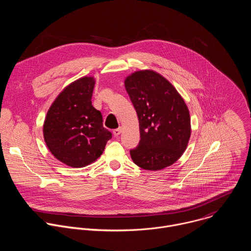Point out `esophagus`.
Listing matches in <instances>:
<instances>
[{"instance_id": "esophagus-1", "label": "esophagus", "mask_w": 251, "mask_h": 251, "mask_svg": "<svg viewBox=\"0 0 251 251\" xmlns=\"http://www.w3.org/2000/svg\"><path fill=\"white\" fill-rule=\"evenodd\" d=\"M121 132H122V128H121V127H119V128H117V129L113 130V134H114V136H119V135L121 134Z\"/></svg>"}]
</instances>
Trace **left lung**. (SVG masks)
<instances>
[{
	"label": "left lung",
	"instance_id": "1",
	"mask_svg": "<svg viewBox=\"0 0 251 251\" xmlns=\"http://www.w3.org/2000/svg\"><path fill=\"white\" fill-rule=\"evenodd\" d=\"M138 115L140 142L130 151L133 162L148 171L173 165L191 137V117L181 94L154 70H139L124 81Z\"/></svg>",
	"mask_w": 251,
	"mask_h": 251
}]
</instances>
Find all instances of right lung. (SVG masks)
I'll use <instances>...</instances> for the list:
<instances>
[{
  "instance_id": "add662e5",
  "label": "right lung",
  "mask_w": 251,
  "mask_h": 251,
  "mask_svg": "<svg viewBox=\"0 0 251 251\" xmlns=\"http://www.w3.org/2000/svg\"><path fill=\"white\" fill-rule=\"evenodd\" d=\"M95 79L83 76L67 85L55 98L44 123V138L61 163L82 168L96 161L112 138L103 127L101 112L92 106Z\"/></svg>"
}]
</instances>
